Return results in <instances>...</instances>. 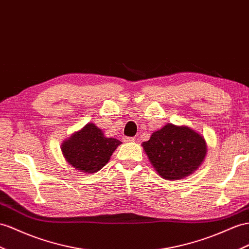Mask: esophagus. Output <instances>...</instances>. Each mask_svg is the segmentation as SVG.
Wrapping results in <instances>:
<instances>
[{"label": "esophagus", "instance_id": "obj_1", "mask_svg": "<svg viewBox=\"0 0 249 249\" xmlns=\"http://www.w3.org/2000/svg\"><path fill=\"white\" fill-rule=\"evenodd\" d=\"M123 141L126 142V143L133 142V141H135V138H132V137H124L123 138Z\"/></svg>", "mask_w": 249, "mask_h": 249}]
</instances>
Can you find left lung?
<instances>
[{
    "label": "left lung",
    "mask_w": 249,
    "mask_h": 249,
    "mask_svg": "<svg viewBox=\"0 0 249 249\" xmlns=\"http://www.w3.org/2000/svg\"><path fill=\"white\" fill-rule=\"evenodd\" d=\"M143 147L163 179L179 180L193 174L206 155L205 140L187 126L165 125L152 133Z\"/></svg>",
    "instance_id": "left-lung-1"
}]
</instances>
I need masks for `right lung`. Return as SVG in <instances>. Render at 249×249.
<instances>
[{"mask_svg": "<svg viewBox=\"0 0 249 249\" xmlns=\"http://www.w3.org/2000/svg\"><path fill=\"white\" fill-rule=\"evenodd\" d=\"M120 144L119 140L106 138L103 131L89 123L63 143L62 151L75 169L92 174L105 166Z\"/></svg>", "mask_w": 249, "mask_h": 249, "instance_id": "obj_1", "label": "right lung"}]
</instances>
